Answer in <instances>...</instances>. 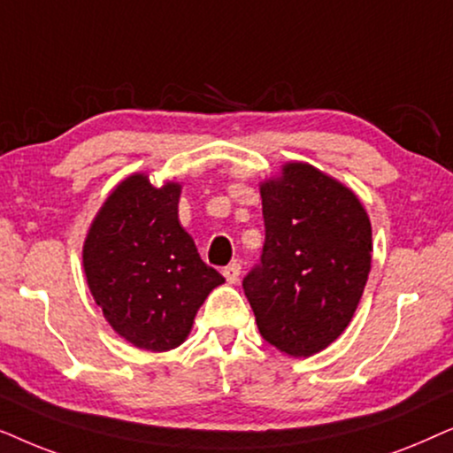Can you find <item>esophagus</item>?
<instances>
[{"instance_id":"1","label":"esophagus","mask_w":453,"mask_h":453,"mask_svg":"<svg viewBox=\"0 0 453 453\" xmlns=\"http://www.w3.org/2000/svg\"><path fill=\"white\" fill-rule=\"evenodd\" d=\"M240 273H242V267H240V263H232V265H227L226 269H223V277H226L227 283H238Z\"/></svg>"}]
</instances>
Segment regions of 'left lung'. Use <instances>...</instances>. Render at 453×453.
<instances>
[{
    "label": "left lung",
    "mask_w": 453,
    "mask_h": 453,
    "mask_svg": "<svg viewBox=\"0 0 453 453\" xmlns=\"http://www.w3.org/2000/svg\"><path fill=\"white\" fill-rule=\"evenodd\" d=\"M265 246L242 286L258 331L294 358L321 352L352 321L371 271V219L340 180L303 161L261 182Z\"/></svg>",
    "instance_id": "8db88e82"
}]
</instances>
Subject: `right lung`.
Wrapping results in <instances>:
<instances>
[{
	"label": "right lung",
	"instance_id": "obj_1",
	"mask_svg": "<svg viewBox=\"0 0 453 453\" xmlns=\"http://www.w3.org/2000/svg\"><path fill=\"white\" fill-rule=\"evenodd\" d=\"M180 182L153 186L147 173H130L96 211L82 246L84 275L105 321L150 352L184 343L204 298L226 281L180 226Z\"/></svg>",
	"mask_w": 453,
	"mask_h": 453
}]
</instances>
